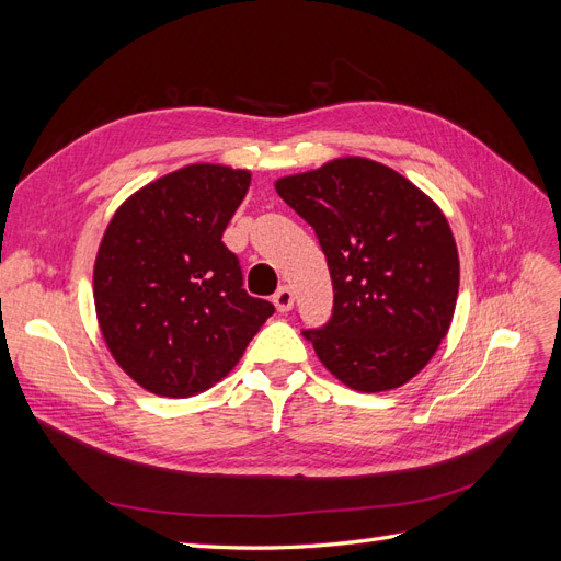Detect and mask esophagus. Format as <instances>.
Listing matches in <instances>:
<instances>
[{"instance_id": "1", "label": "esophagus", "mask_w": 561, "mask_h": 561, "mask_svg": "<svg viewBox=\"0 0 561 561\" xmlns=\"http://www.w3.org/2000/svg\"><path fill=\"white\" fill-rule=\"evenodd\" d=\"M274 304H276V311L278 313H287L293 309V304H295V295H293V290L287 285H283L280 290L274 295Z\"/></svg>"}]
</instances>
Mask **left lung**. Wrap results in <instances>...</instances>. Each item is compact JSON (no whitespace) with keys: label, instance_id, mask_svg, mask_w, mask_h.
Here are the masks:
<instances>
[{"label":"left lung","instance_id":"left-lung-1","mask_svg":"<svg viewBox=\"0 0 561 561\" xmlns=\"http://www.w3.org/2000/svg\"><path fill=\"white\" fill-rule=\"evenodd\" d=\"M316 229L334 313L304 332L334 379L381 393L414 379L449 332L458 250L437 203L393 168L342 157L274 182Z\"/></svg>","mask_w":561,"mask_h":561}]
</instances>
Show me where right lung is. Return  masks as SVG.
Instances as JSON below:
<instances>
[{"mask_svg":"<svg viewBox=\"0 0 561 561\" xmlns=\"http://www.w3.org/2000/svg\"><path fill=\"white\" fill-rule=\"evenodd\" d=\"M252 173L190 163L130 194L93 264L100 332L116 365L161 398L225 379L274 307L243 290L222 233Z\"/></svg>","mask_w":561,"mask_h":561,"instance_id":"obj_1","label":"right lung"}]
</instances>
